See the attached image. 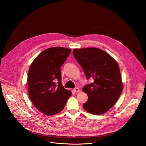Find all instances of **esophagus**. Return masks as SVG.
<instances>
[{
    "instance_id": "1",
    "label": "esophagus",
    "mask_w": 146,
    "mask_h": 146,
    "mask_svg": "<svg viewBox=\"0 0 146 146\" xmlns=\"http://www.w3.org/2000/svg\"><path fill=\"white\" fill-rule=\"evenodd\" d=\"M80 91V90L79 89V88H75L74 89V92H75V93H78V92H79Z\"/></svg>"
}]
</instances>
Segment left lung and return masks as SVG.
<instances>
[{"label": "left lung", "mask_w": 146, "mask_h": 146, "mask_svg": "<svg viewBox=\"0 0 146 146\" xmlns=\"http://www.w3.org/2000/svg\"><path fill=\"white\" fill-rule=\"evenodd\" d=\"M73 54L87 80L91 78L94 80L83 88L88 96L84 108L92 114H104L114 106L123 90L117 63L107 53L97 48L75 49Z\"/></svg>", "instance_id": "obj_1"}]
</instances>
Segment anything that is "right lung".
I'll list each match as a JSON object with an SVG mask.
<instances>
[{
    "label": "right lung",
    "instance_id": "add662e5",
    "mask_svg": "<svg viewBox=\"0 0 146 146\" xmlns=\"http://www.w3.org/2000/svg\"><path fill=\"white\" fill-rule=\"evenodd\" d=\"M70 49L53 47L45 49L34 60L28 72V94L35 107L51 116L60 112L71 96L61 83V67Z\"/></svg>",
    "mask_w": 146,
    "mask_h": 146
}]
</instances>
